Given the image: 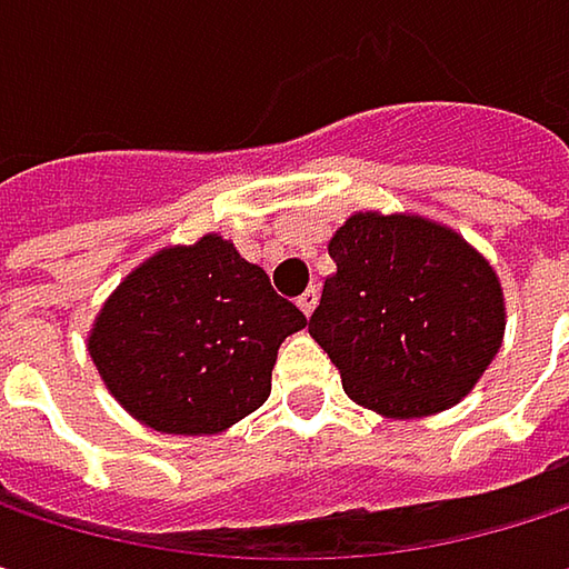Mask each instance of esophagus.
<instances>
[{"label":"esophagus","instance_id":"34e87169","mask_svg":"<svg viewBox=\"0 0 569 569\" xmlns=\"http://www.w3.org/2000/svg\"><path fill=\"white\" fill-rule=\"evenodd\" d=\"M316 302H319V289H316V286H309V289H306V292H302V296L296 299V306H299V309H302L306 316H312Z\"/></svg>","mask_w":569,"mask_h":569}]
</instances>
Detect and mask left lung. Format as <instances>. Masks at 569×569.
<instances>
[{
  "mask_svg": "<svg viewBox=\"0 0 569 569\" xmlns=\"http://www.w3.org/2000/svg\"><path fill=\"white\" fill-rule=\"evenodd\" d=\"M336 273L309 319L342 389L382 418H428L495 362L508 306L495 267L421 213L356 210L329 240Z\"/></svg>",
  "mask_w": 569,
  "mask_h": 569,
  "instance_id": "8db88e82",
  "label": "left lung"
}]
</instances>
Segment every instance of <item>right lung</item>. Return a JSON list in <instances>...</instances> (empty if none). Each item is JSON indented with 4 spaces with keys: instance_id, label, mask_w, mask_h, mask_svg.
I'll use <instances>...</instances> for the list:
<instances>
[{
    "instance_id": "right-lung-1",
    "label": "right lung",
    "mask_w": 569,
    "mask_h": 569,
    "mask_svg": "<svg viewBox=\"0 0 569 569\" xmlns=\"http://www.w3.org/2000/svg\"><path fill=\"white\" fill-rule=\"evenodd\" d=\"M306 316L220 233L164 247L98 309L88 356L114 401L161 435H220L273 389Z\"/></svg>"
}]
</instances>
